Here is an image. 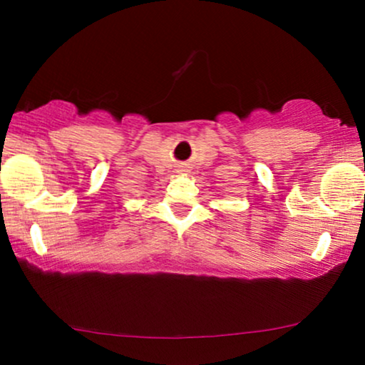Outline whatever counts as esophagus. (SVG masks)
<instances>
[{"label":"esophagus","mask_w":365,"mask_h":365,"mask_svg":"<svg viewBox=\"0 0 365 365\" xmlns=\"http://www.w3.org/2000/svg\"><path fill=\"white\" fill-rule=\"evenodd\" d=\"M179 171H186V169H184V168H181V169H179Z\"/></svg>","instance_id":"34e87169"}]
</instances>
